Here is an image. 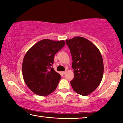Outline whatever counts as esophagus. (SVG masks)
<instances>
[{"label": "esophagus", "instance_id": "34e87169", "mask_svg": "<svg viewBox=\"0 0 123 123\" xmlns=\"http://www.w3.org/2000/svg\"><path fill=\"white\" fill-rule=\"evenodd\" d=\"M66 72H67V71H64V72H62V74H65L66 73Z\"/></svg>", "mask_w": 123, "mask_h": 123}]
</instances>
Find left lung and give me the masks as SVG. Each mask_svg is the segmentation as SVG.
<instances>
[{
	"label": "left lung",
	"instance_id": "left-lung-1",
	"mask_svg": "<svg viewBox=\"0 0 123 123\" xmlns=\"http://www.w3.org/2000/svg\"><path fill=\"white\" fill-rule=\"evenodd\" d=\"M70 49L74 77L70 81L73 89L78 94L87 96L100 84L104 74V63L98 48L82 37L66 39Z\"/></svg>",
	"mask_w": 123,
	"mask_h": 123
}]
</instances>
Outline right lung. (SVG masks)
Here are the masks:
<instances>
[{
	"instance_id": "add662e5",
	"label": "right lung",
	"mask_w": 123,
	"mask_h": 123,
	"mask_svg": "<svg viewBox=\"0 0 123 123\" xmlns=\"http://www.w3.org/2000/svg\"><path fill=\"white\" fill-rule=\"evenodd\" d=\"M65 42L42 39L30 48L25 55L22 74L27 86L35 94L45 96L55 90L61 76L51 67L54 56Z\"/></svg>"
}]
</instances>
